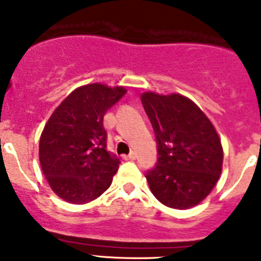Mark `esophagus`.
<instances>
[{
	"label": "esophagus",
	"instance_id": "1",
	"mask_svg": "<svg viewBox=\"0 0 261 261\" xmlns=\"http://www.w3.org/2000/svg\"><path fill=\"white\" fill-rule=\"evenodd\" d=\"M136 156H137V155H136V153H135V151H132V153H129L128 155H124L123 158L125 159V161H135V159H136Z\"/></svg>",
	"mask_w": 261,
	"mask_h": 261
}]
</instances>
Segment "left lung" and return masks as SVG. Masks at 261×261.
<instances>
[{"label": "left lung", "instance_id": "obj_1", "mask_svg": "<svg viewBox=\"0 0 261 261\" xmlns=\"http://www.w3.org/2000/svg\"><path fill=\"white\" fill-rule=\"evenodd\" d=\"M141 102L155 133L156 163L145 176L166 206L192 208L211 193L222 170L220 137L192 100L145 93Z\"/></svg>", "mask_w": 261, "mask_h": 261}]
</instances>
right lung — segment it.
I'll list each match as a JSON object with an SVG mask.
<instances>
[{
    "mask_svg": "<svg viewBox=\"0 0 261 261\" xmlns=\"http://www.w3.org/2000/svg\"><path fill=\"white\" fill-rule=\"evenodd\" d=\"M100 84L74 90L41 133L39 159L53 192L71 204L95 200L111 186L120 159L107 150L105 114L125 95Z\"/></svg>",
    "mask_w": 261,
    "mask_h": 261,
    "instance_id": "right-lung-1",
    "label": "right lung"
}]
</instances>
